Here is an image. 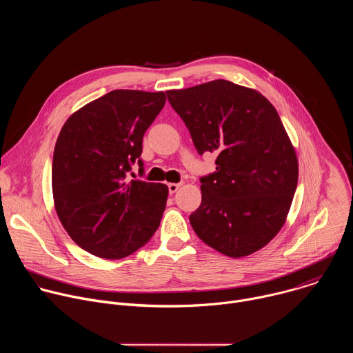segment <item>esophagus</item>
I'll list each match as a JSON object with an SVG mask.
<instances>
[{
	"mask_svg": "<svg viewBox=\"0 0 353 353\" xmlns=\"http://www.w3.org/2000/svg\"><path fill=\"white\" fill-rule=\"evenodd\" d=\"M168 187H169V192H170V194H174V192H177V190L181 187V183H169Z\"/></svg>",
	"mask_w": 353,
	"mask_h": 353,
	"instance_id": "obj_1",
	"label": "esophagus"
}]
</instances>
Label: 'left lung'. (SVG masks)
Returning a JSON list of instances; mask_svg holds the SVG:
<instances>
[{"mask_svg": "<svg viewBox=\"0 0 353 353\" xmlns=\"http://www.w3.org/2000/svg\"><path fill=\"white\" fill-rule=\"evenodd\" d=\"M166 94L198 154L218 155L216 170L201 177L194 232L233 259L263 248L283 226L299 177L278 112L260 92L225 79Z\"/></svg>", "mask_w": 353, "mask_h": 353, "instance_id": "left-lung-1", "label": "left lung"}]
</instances>
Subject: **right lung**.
I'll return each instance as SVG.
<instances>
[{"instance_id": "add662e5", "label": "right lung", "mask_w": 353, "mask_h": 353, "mask_svg": "<svg viewBox=\"0 0 353 353\" xmlns=\"http://www.w3.org/2000/svg\"><path fill=\"white\" fill-rule=\"evenodd\" d=\"M166 103L165 92L117 89L77 110L56 142L52 185L57 215L88 253L120 260L159 228L168 185L128 180L143 174L142 138Z\"/></svg>"}]
</instances>
